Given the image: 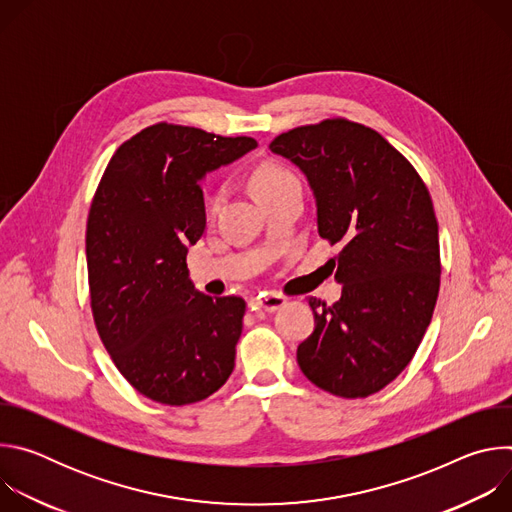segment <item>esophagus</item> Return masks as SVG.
I'll return each mask as SVG.
<instances>
[{
	"mask_svg": "<svg viewBox=\"0 0 512 512\" xmlns=\"http://www.w3.org/2000/svg\"><path fill=\"white\" fill-rule=\"evenodd\" d=\"M285 298L283 296H277V294H267V296H259L257 298V306L265 312H277L285 306Z\"/></svg>",
	"mask_w": 512,
	"mask_h": 512,
	"instance_id": "34e87169",
	"label": "esophagus"
}]
</instances>
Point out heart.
Instances as JSON below:
<instances>
[{"label":"heart","mask_w":512,"mask_h":512,"mask_svg":"<svg viewBox=\"0 0 512 512\" xmlns=\"http://www.w3.org/2000/svg\"><path fill=\"white\" fill-rule=\"evenodd\" d=\"M289 180H298V178L294 176V172L283 168V166H279V164H265V166H261V168L255 172V176H253V190H255V194L259 196L261 192H267V190H271V188H275V186H279V184H283V182H289ZM223 200H225V188L216 190V192L210 196V200H208V210H210V212H216L218 208H221Z\"/></svg>","instance_id":"1"}]
</instances>
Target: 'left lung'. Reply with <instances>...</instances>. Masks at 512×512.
<instances>
[{"mask_svg":"<svg viewBox=\"0 0 512 512\" xmlns=\"http://www.w3.org/2000/svg\"><path fill=\"white\" fill-rule=\"evenodd\" d=\"M269 150L300 168L320 237L342 247L332 259L342 296L310 298L300 369L332 395L369 397L407 367L433 316L442 267L429 192L383 135L346 119L281 133Z\"/></svg>","mask_w":512,"mask_h":512,"instance_id":"obj_1","label":"left lung"}]
</instances>
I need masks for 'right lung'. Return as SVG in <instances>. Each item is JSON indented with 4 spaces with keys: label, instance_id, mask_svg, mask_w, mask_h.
Segmentation results:
<instances>
[{
    "label": "right lung",
    "instance_id": "1",
    "mask_svg": "<svg viewBox=\"0 0 512 512\" xmlns=\"http://www.w3.org/2000/svg\"><path fill=\"white\" fill-rule=\"evenodd\" d=\"M257 148L158 123L111 158L87 223L91 308L121 375L145 397L188 405L221 389L235 369L245 300L210 298L186 267L206 227L200 182Z\"/></svg>",
    "mask_w": 512,
    "mask_h": 512
}]
</instances>
